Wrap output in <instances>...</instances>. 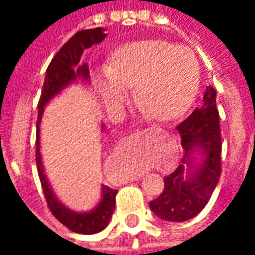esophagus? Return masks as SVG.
I'll use <instances>...</instances> for the list:
<instances>
[{
    "label": "esophagus",
    "mask_w": 255,
    "mask_h": 255,
    "mask_svg": "<svg viewBox=\"0 0 255 255\" xmlns=\"http://www.w3.org/2000/svg\"><path fill=\"white\" fill-rule=\"evenodd\" d=\"M144 131H147V132H153V133H158V132H161V129L160 128H147V129H144ZM135 180H138V179H135Z\"/></svg>",
    "instance_id": "1"
}]
</instances>
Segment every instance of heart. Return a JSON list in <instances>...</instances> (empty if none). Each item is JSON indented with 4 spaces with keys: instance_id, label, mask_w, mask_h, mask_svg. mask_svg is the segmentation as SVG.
I'll return each instance as SVG.
<instances>
[{
    "instance_id": "heart-1",
    "label": "heart",
    "mask_w": 255,
    "mask_h": 255,
    "mask_svg": "<svg viewBox=\"0 0 255 255\" xmlns=\"http://www.w3.org/2000/svg\"><path fill=\"white\" fill-rule=\"evenodd\" d=\"M98 80L102 100L111 111H119L126 91L133 89V100L154 120L182 116L195 98L199 67L187 47L164 41L126 43L112 54Z\"/></svg>"
}]
</instances>
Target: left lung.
<instances>
[{
  "instance_id": "8db88e82",
  "label": "left lung",
  "mask_w": 255,
  "mask_h": 255,
  "mask_svg": "<svg viewBox=\"0 0 255 255\" xmlns=\"http://www.w3.org/2000/svg\"><path fill=\"white\" fill-rule=\"evenodd\" d=\"M184 155L182 164L164 179V191L150 202V209L161 220L182 223L195 217L209 202L221 173V132L216 106V90L209 86L202 104L176 126ZM201 150V163L192 160Z\"/></svg>"
}]
</instances>
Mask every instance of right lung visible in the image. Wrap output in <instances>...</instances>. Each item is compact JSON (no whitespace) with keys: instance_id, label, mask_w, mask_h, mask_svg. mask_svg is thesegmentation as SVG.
<instances>
[{"instance_id":"1","label":"right lung","mask_w":255,"mask_h":255,"mask_svg":"<svg viewBox=\"0 0 255 255\" xmlns=\"http://www.w3.org/2000/svg\"><path fill=\"white\" fill-rule=\"evenodd\" d=\"M105 36L106 34L104 32V28L98 27V28H93V30L78 31L72 38H69V41L58 50L57 54L53 57L52 63L47 67L41 98L38 102L35 160L38 175H39V180H41L42 188H43V194L46 198L47 206L50 209L53 216L61 224L65 225L68 230L76 232V234H84V235L101 232L106 225L109 224V220L112 219L115 205H116L117 190H112L111 187L104 186L100 203L93 210L86 212V213H78V212H73L67 206H64L54 195L50 184L47 182L46 175L43 173L41 151H39L41 149V146H39V124H41L43 108L54 95L61 93V90H64L67 86L76 80L82 79V80L89 82V67H87V64H79V61L86 49H89L97 43H101L105 39Z\"/></svg>"}]
</instances>
